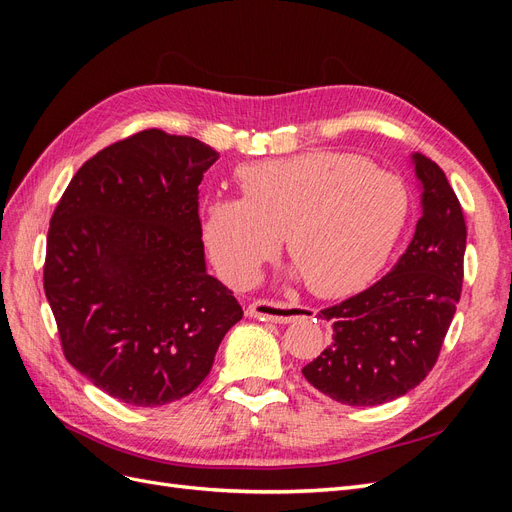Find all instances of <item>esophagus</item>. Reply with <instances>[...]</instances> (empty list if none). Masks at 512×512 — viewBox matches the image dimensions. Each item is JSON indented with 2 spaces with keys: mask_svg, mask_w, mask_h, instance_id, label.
<instances>
[{
  "mask_svg": "<svg viewBox=\"0 0 512 512\" xmlns=\"http://www.w3.org/2000/svg\"><path fill=\"white\" fill-rule=\"evenodd\" d=\"M245 314L250 318H258V320L288 324L290 320L299 318V316H312L314 309L301 307V305H288V303H282V301L258 299V301H252L250 305H247Z\"/></svg>",
  "mask_w": 512,
  "mask_h": 512,
  "instance_id": "esophagus-1",
  "label": "esophagus"
}]
</instances>
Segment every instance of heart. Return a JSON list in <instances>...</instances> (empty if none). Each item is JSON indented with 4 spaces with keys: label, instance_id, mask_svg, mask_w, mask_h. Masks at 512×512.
Instances as JSON below:
<instances>
[{
    "label": "heart",
    "instance_id": "heart-1",
    "mask_svg": "<svg viewBox=\"0 0 512 512\" xmlns=\"http://www.w3.org/2000/svg\"><path fill=\"white\" fill-rule=\"evenodd\" d=\"M241 198L213 196L203 237L235 284L256 280L286 237V252L318 297L361 290L393 252L408 220L406 185L348 153L312 151L237 170Z\"/></svg>",
    "mask_w": 512,
    "mask_h": 512
}]
</instances>
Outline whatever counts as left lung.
<instances>
[{"label": "left lung", "mask_w": 512, "mask_h": 512, "mask_svg": "<svg viewBox=\"0 0 512 512\" xmlns=\"http://www.w3.org/2000/svg\"><path fill=\"white\" fill-rule=\"evenodd\" d=\"M421 218L406 254L371 288L320 318L333 342L303 367L305 380L339 404L380 406L412 391L436 365L461 297L466 220L444 170L412 153Z\"/></svg>", "instance_id": "1"}]
</instances>
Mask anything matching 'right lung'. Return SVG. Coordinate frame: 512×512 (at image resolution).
<instances>
[{
  "mask_svg": "<svg viewBox=\"0 0 512 512\" xmlns=\"http://www.w3.org/2000/svg\"><path fill=\"white\" fill-rule=\"evenodd\" d=\"M220 153L143 130L89 158L46 239L44 292L68 363L130 406L190 395L243 309L207 273L198 185Z\"/></svg>",
  "mask_w": 512,
  "mask_h": 512,
  "instance_id": "right-lung-1",
  "label": "right lung"
}]
</instances>
